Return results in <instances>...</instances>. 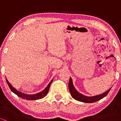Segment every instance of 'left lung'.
Here are the masks:
<instances>
[{
	"label": "left lung",
	"instance_id": "obj_1",
	"mask_svg": "<svg viewBox=\"0 0 121 121\" xmlns=\"http://www.w3.org/2000/svg\"><path fill=\"white\" fill-rule=\"evenodd\" d=\"M68 87H69V91L71 94V95L72 96L73 98L75 99L77 101H80V102H85V103H92V102H97V101H99L100 99L104 98L107 96L108 92H109L111 88L107 90L106 92L101 94L97 95L92 96V97H88V96L84 95L80 92H79L74 87V85L73 83V80L71 78H69V81L68 83Z\"/></svg>",
	"mask_w": 121,
	"mask_h": 121
}]
</instances>
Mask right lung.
Instances as JSON below:
<instances>
[{
	"label": "right lung",
	"mask_w": 121,
	"mask_h": 121,
	"mask_svg": "<svg viewBox=\"0 0 121 121\" xmlns=\"http://www.w3.org/2000/svg\"><path fill=\"white\" fill-rule=\"evenodd\" d=\"M6 80L7 83H8L9 86V88H10L11 91H12L13 93L16 94L18 97L27 100H37L44 98L45 96L47 95V94L48 92V91H49L50 86L51 84L52 83V82H53V79H52V81L49 82V84L47 85V86H46V88H45L44 90H43L41 92H39V93L35 94H26L23 93V92H20V91H17L16 89L14 88L13 87V86H12V85L9 83V82L8 80H7L6 78Z\"/></svg>",
	"instance_id": "right-lung-1"
}]
</instances>
